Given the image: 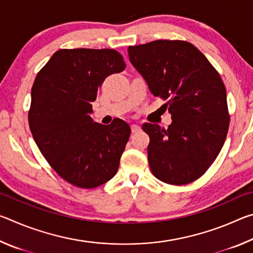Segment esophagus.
I'll list each match as a JSON object with an SVG mask.
<instances>
[{"instance_id": "1", "label": "esophagus", "mask_w": 253, "mask_h": 253, "mask_svg": "<svg viewBox=\"0 0 253 253\" xmlns=\"http://www.w3.org/2000/svg\"><path fill=\"white\" fill-rule=\"evenodd\" d=\"M140 130V126L139 125H136V124H134V125H131V132L132 134H135V132H138Z\"/></svg>"}]
</instances>
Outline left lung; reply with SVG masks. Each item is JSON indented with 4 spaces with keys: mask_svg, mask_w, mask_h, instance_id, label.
Wrapping results in <instances>:
<instances>
[{
    "mask_svg": "<svg viewBox=\"0 0 253 253\" xmlns=\"http://www.w3.org/2000/svg\"><path fill=\"white\" fill-rule=\"evenodd\" d=\"M131 65L172 115L168 129L143 124L149 136L148 164L170 185L200 178L219 155L230 125L226 91L219 72L187 41L156 40L128 46Z\"/></svg>",
    "mask_w": 253,
    "mask_h": 253,
    "instance_id": "left-lung-1",
    "label": "left lung"
}]
</instances>
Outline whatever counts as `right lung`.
<instances>
[{"label":"right lung","mask_w":253,"mask_h":253,"mask_svg":"<svg viewBox=\"0 0 253 253\" xmlns=\"http://www.w3.org/2000/svg\"><path fill=\"white\" fill-rule=\"evenodd\" d=\"M114 49H61L38 72L29 126L55 173L81 188H95L117 173L130 127L116 118L93 123L91 102L107 77L125 70Z\"/></svg>","instance_id":"right-lung-1"}]
</instances>
